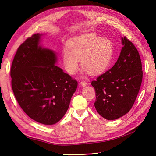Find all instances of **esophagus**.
Instances as JSON below:
<instances>
[{"label":"esophagus","mask_w":156,"mask_h":156,"mask_svg":"<svg viewBox=\"0 0 156 156\" xmlns=\"http://www.w3.org/2000/svg\"><path fill=\"white\" fill-rule=\"evenodd\" d=\"M80 85H82V86H83V87H84V86H85V85H87L88 83H87V82H86V81H83V80H82V81H81V82H80Z\"/></svg>","instance_id":"34e87169"}]
</instances>
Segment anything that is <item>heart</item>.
<instances>
[{
  "mask_svg": "<svg viewBox=\"0 0 156 156\" xmlns=\"http://www.w3.org/2000/svg\"><path fill=\"white\" fill-rule=\"evenodd\" d=\"M113 54V44L111 40L89 34L71 41L68 48L62 51V59L65 69L70 74L76 73L81 60L84 71L96 75L110 65Z\"/></svg>",
  "mask_w": 156,
  "mask_h": 156,
  "instance_id": "b5f03b06",
  "label": "heart"
}]
</instances>
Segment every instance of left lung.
<instances>
[{"label": "left lung", "instance_id": "left-lung-1", "mask_svg": "<svg viewBox=\"0 0 156 156\" xmlns=\"http://www.w3.org/2000/svg\"><path fill=\"white\" fill-rule=\"evenodd\" d=\"M120 56L110 69L91 82L96 91L94 106L101 117L115 120L129 112L139 92L143 71L135 46L126 36Z\"/></svg>", "mask_w": 156, "mask_h": 156}]
</instances>
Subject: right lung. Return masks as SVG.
Here are the masks:
<instances>
[{"label": "right lung", "instance_id": "right-lung-1", "mask_svg": "<svg viewBox=\"0 0 156 156\" xmlns=\"http://www.w3.org/2000/svg\"><path fill=\"white\" fill-rule=\"evenodd\" d=\"M41 36L34 34L18 47L11 67V86L30 118L52 125L64 116L78 82L55 66V52L39 45Z\"/></svg>", "mask_w": 156, "mask_h": 156}]
</instances>
